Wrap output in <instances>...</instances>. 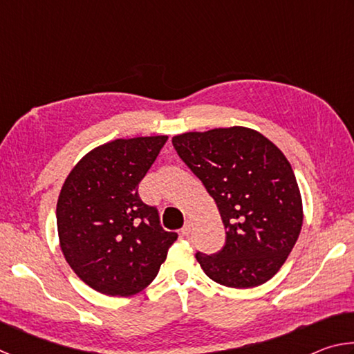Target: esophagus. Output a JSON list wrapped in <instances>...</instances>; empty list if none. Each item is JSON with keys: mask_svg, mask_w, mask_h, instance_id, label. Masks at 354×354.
I'll list each match as a JSON object with an SVG mask.
<instances>
[{"mask_svg": "<svg viewBox=\"0 0 354 354\" xmlns=\"http://www.w3.org/2000/svg\"><path fill=\"white\" fill-rule=\"evenodd\" d=\"M190 230H192V225L187 221V223H185V225L181 227V234H183V236H189V234H190Z\"/></svg>", "mask_w": 354, "mask_h": 354, "instance_id": "obj_1", "label": "esophagus"}]
</instances>
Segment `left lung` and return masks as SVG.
Here are the masks:
<instances>
[{
	"label": "left lung",
	"instance_id": "obj_1",
	"mask_svg": "<svg viewBox=\"0 0 354 354\" xmlns=\"http://www.w3.org/2000/svg\"><path fill=\"white\" fill-rule=\"evenodd\" d=\"M217 205L226 241L196 261L215 283L250 289L273 278L298 241L303 205L292 165L257 131L234 127L171 139Z\"/></svg>",
	"mask_w": 354,
	"mask_h": 354
}]
</instances>
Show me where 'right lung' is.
<instances>
[{
  "instance_id": "add662e5",
  "label": "right lung",
  "mask_w": 354,
  "mask_h": 354,
  "mask_svg": "<svg viewBox=\"0 0 354 354\" xmlns=\"http://www.w3.org/2000/svg\"><path fill=\"white\" fill-rule=\"evenodd\" d=\"M169 137L117 139L84 156L62 185L56 220L68 266L84 283L128 297L151 283L176 241L159 211L139 195V183Z\"/></svg>"
}]
</instances>
